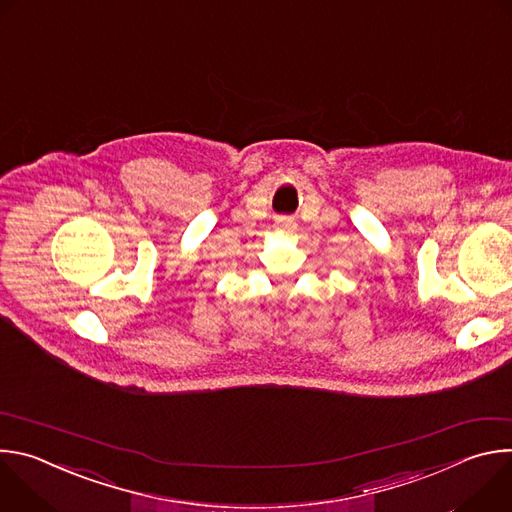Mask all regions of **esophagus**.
<instances>
[{
	"mask_svg": "<svg viewBox=\"0 0 512 512\" xmlns=\"http://www.w3.org/2000/svg\"><path fill=\"white\" fill-rule=\"evenodd\" d=\"M275 229L281 233H294L296 231V221L291 216H277L275 218Z\"/></svg>",
	"mask_w": 512,
	"mask_h": 512,
	"instance_id": "obj_1",
	"label": "esophagus"
}]
</instances>
